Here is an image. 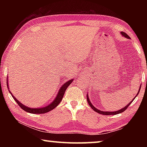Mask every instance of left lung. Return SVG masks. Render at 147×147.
I'll return each mask as SVG.
<instances>
[{"instance_id": "obj_1", "label": "left lung", "mask_w": 147, "mask_h": 147, "mask_svg": "<svg viewBox=\"0 0 147 147\" xmlns=\"http://www.w3.org/2000/svg\"><path fill=\"white\" fill-rule=\"evenodd\" d=\"M121 34L122 36L124 37V38H127V39H130V37H129V36H128V35L126 34V33H124V32H121ZM141 87V86H140V88H139V91H138V93H137L136 96H135V97L134 98L133 100H131V101L130 102H129L126 106H124L123 108H122V109H119V110H117V111H103L100 110V109H98L97 108H96L95 107H94V106L93 105V104H91V101L89 100V96H88V94H87V100H88V104H89V105L90 106L91 108L92 109H93L94 111H96V112H97V113H100V114H102V115H117V114H119V113H122V112H123L124 111H125L126 109H127L128 107L129 106H130V104H131V103L132 102L133 100H134V99H135V98L136 97V96L138 95L139 91H140Z\"/></svg>"}]
</instances>
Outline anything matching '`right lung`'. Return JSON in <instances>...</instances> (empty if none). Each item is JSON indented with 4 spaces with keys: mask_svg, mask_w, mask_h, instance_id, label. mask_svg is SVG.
<instances>
[{
    "mask_svg": "<svg viewBox=\"0 0 147 147\" xmlns=\"http://www.w3.org/2000/svg\"><path fill=\"white\" fill-rule=\"evenodd\" d=\"M74 79H71L69 80V81L65 82L63 85H62L60 88H59V91L58 92V94H57L56 96L54 98V100L51 103H50L49 105H47L45 107H41V108H30V107L26 106L25 105H24L23 104H22L21 102H20V101H19L15 97V96L13 95V94L11 93V92L9 90V93L11 94L12 97L16 101V102L18 104V105L21 107V108L24 110L26 112L28 113H33V114H40V113H45L47 112H49V111H51L52 109H53L57 107V106L60 103V102L61 101L62 98L63 97V94H65V92L67 88H68V86L70 85V84L73 82ZM7 87H8V89H9V85H8V80L7 78Z\"/></svg>",
    "mask_w": 147,
    "mask_h": 147,
    "instance_id": "add662e5",
    "label": "right lung"
}]
</instances>
